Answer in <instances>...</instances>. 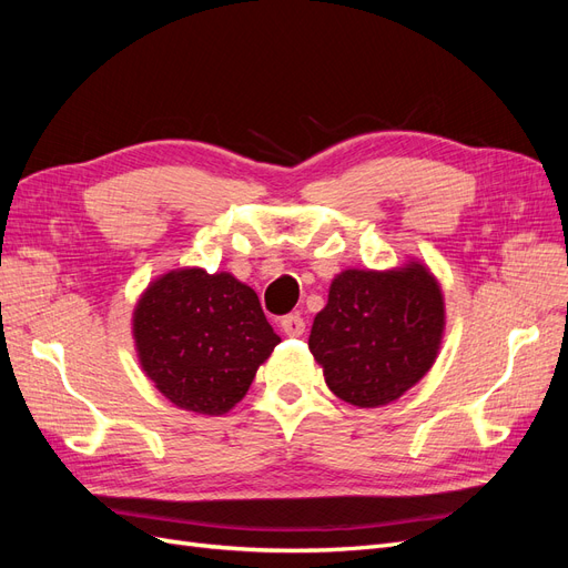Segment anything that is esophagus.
<instances>
[{"label": "esophagus", "mask_w": 568, "mask_h": 568, "mask_svg": "<svg viewBox=\"0 0 568 568\" xmlns=\"http://www.w3.org/2000/svg\"><path fill=\"white\" fill-rule=\"evenodd\" d=\"M280 326H282V332L286 336H301L305 332V322H303L301 315H286V317H282Z\"/></svg>", "instance_id": "34e87169"}]
</instances>
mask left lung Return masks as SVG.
I'll use <instances>...</instances> for the list:
<instances>
[{"instance_id":"left-lung-1","label":"left lung","mask_w":568,"mask_h":568,"mask_svg":"<svg viewBox=\"0 0 568 568\" xmlns=\"http://www.w3.org/2000/svg\"><path fill=\"white\" fill-rule=\"evenodd\" d=\"M443 332V291L424 263L351 267L334 277L307 348L336 398L355 407H382L432 369Z\"/></svg>"}]
</instances>
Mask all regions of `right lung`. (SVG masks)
<instances>
[{"mask_svg":"<svg viewBox=\"0 0 568 568\" xmlns=\"http://www.w3.org/2000/svg\"><path fill=\"white\" fill-rule=\"evenodd\" d=\"M144 374L180 409L220 417L251 388L282 341L257 294L230 272L170 270L153 280L132 313Z\"/></svg>","mask_w":568,"mask_h":568,"instance_id":"obj_1","label":"right lung"}]
</instances>
